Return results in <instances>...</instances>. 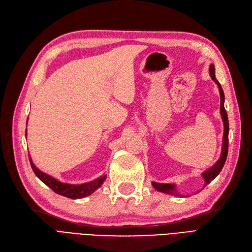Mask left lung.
I'll return each instance as SVG.
<instances>
[{"label":"left lung","instance_id":"8db88e82","mask_svg":"<svg viewBox=\"0 0 252 252\" xmlns=\"http://www.w3.org/2000/svg\"><path fill=\"white\" fill-rule=\"evenodd\" d=\"M209 72L211 75V79L218 84L219 90H220V114H222V119L224 122V136H223V149H222V154H220V159L215 164V166H212L210 169H208L207 171H205L203 173V177L206 182L205 186L208 185L213 179H216L217 175L220 172V170H222V168L224 167V164H225L226 158H227V155H228V133H229V123H228L227 112L224 107V100H225L224 91H223L222 87H220V84L219 83V81L216 79V71H215V66H213V64H211L209 67ZM152 186H154L158 190V191L180 196V194L178 193L177 189H175V186L173 184H159V183L152 182Z\"/></svg>","mask_w":252,"mask_h":252}]
</instances>
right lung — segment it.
I'll return each mask as SVG.
<instances>
[{
    "instance_id": "right-lung-1",
    "label": "right lung",
    "mask_w": 252,
    "mask_h": 252,
    "mask_svg": "<svg viewBox=\"0 0 252 252\" xmlns=\"http://www.w3.org/2000/svg\"><path fill=\"white\" fill-rule=\"evenodd\" d=\"M29 161H30V165H32V168L33 172L35 173L36 177L44 183V184H46L56 193L66 196V197H69V199H81V197L90 195L91 193L94 192L98 187H101L103 182L106 179V175H103V177L98 178L93 182L86 183V184H81V185L63 184V183L57 181L56 179L51 178L50 175L44 173L37 169L36 167L33 165L30 157H29Z\"/></svg>"
}]
</instances>
